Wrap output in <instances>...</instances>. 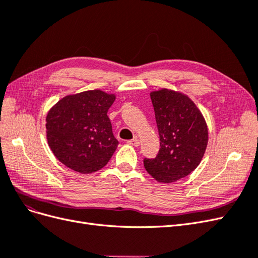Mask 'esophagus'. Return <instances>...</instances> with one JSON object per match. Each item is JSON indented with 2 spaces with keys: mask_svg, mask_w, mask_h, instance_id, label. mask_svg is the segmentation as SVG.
<instances>
[{
  "mask_svg": "<svg viewBox=\"0 0 258 258\" xmlns=\"http://www.w3.org/2000/svg\"><path fill=\"white\" fill-rule=\"evenodd\" d=\"M128 143H129V144H131V145H134V146H139V145H140V141H139V139H138V138H135V139H132V140H129Z\"/></svg>",
  "mask_w": 258,
  "mask_h": 258,
  "instance_id": "34e87169",
  "label": "esophagus"
}]
</instances>
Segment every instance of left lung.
Listing matches in <instances>:
<instances>
[{"mask_svg": "<svg viewBox=\"0 0 258 258\" xmlns=\"http://www.w3.org/2000/svg\"><path fill=\"white\" fill-rule=\"evenodd\" d=\"M160 148L144 168L156 181L172 183L191 173L204 157L208 127L201 112L183 93L160 89L151 92Z\"/></svg>", "mask_w": 258, "mask_h": 258, "instance_id": "8db88e82", "label": "left lung"}]
</instances>
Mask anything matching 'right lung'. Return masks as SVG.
<instances>
[{"mask_svg":"<svg viewBox=\"0 0 258 258\" xmlns=\"http://www.w3.org/2000/svg\"><path fill=\"white\" fill-rule=\"evenodd\" d=\"M114 101V95L96 89L67 96L50 108L46 136L60 162L86 174L110 161L118 145L107 116Z\"/></svg>","mask_w":258,"mask_h":258,"instance_id":"obj_1","label":"right lung"}]
</instances>
